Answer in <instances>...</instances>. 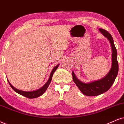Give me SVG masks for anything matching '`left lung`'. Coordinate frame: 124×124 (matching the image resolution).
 Listing matches in <instances>:
<instances>
[{"instance_id":"1","label":"left lung","mask_w":124,"mask_h":124,"mask_svg":"<svg viewBox=\"0 0 124 124\" xmlns=\"http://www.w3.org/2000/svg\"><path fill=\"white\" fill-rule=\"evenodd\" d=\"M99 31L110 41L112 50V64L109 72L103 78L88 83H83L79 80L73 71H72L73 80L83 94L86 96H98L106 92L110 88L117 76L118 63L117 61V52L115 47L113 39L107 31L103 29H99Z\"/></svg>"}]
</instances>
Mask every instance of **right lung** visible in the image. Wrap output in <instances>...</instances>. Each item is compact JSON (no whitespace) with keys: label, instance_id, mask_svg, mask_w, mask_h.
Listing matches in <instances>:
<instances>
[{"label":"right lung","instance_id":"1","mask_svg":"<svg viewBox=\"0 0 124 124\" xmlns=\"http://www.w3.org/2000/svg\"><path fill=\"white\" fill-rule=\"evenodd\" d=\"M59 65V64H58V65H57L56 66H55L54 67V68H53V70H52L51 72L50 77H49L47 83H46V84L42 86V87H41L39 89H37V90L32 91H24L19 90V89H18L17 88H16L14 87V86L12 85L11 84V83H10L9 81H8V80H7V81H8L10 86H11V87L12 88V89H13L15 92H16L17 93H19V95H22V96L26 97V98H29V99H33V98H38V97L41 96V95H43V93L45 92L47 90V88L48 87L49 85H50L52 77H53L54 73L55 71L56 70V69L58 68Z\"/></svg>","mask_w":124,"mask_h":124}]
</instances>
